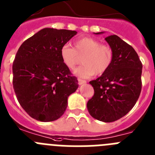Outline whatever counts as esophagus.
<instances>
[{
	"label": "esophagus",
	"instance_id": "obj_1",
	"mask_svg": "<svg viewBox=\"0 0 155 155\" xmlns=\"http://www.w3.org/2000/svg\"><path fill=\"white\" fill-rule=\"evenodd\" d=\"M86 84V81L84 80H82V79H78V84L79 85H82V84Z\"/></svg>",
	"mask_w": 155,
	"mask_h": 155
}]
</instances>
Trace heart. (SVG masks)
Here are the masks:
<instances>
[{
    "instance_id": "heart-1",
    "label": "heart",
    "mask_w": 155,
    "mask_h": 155,
    "mask_svg": "<svg viewBox=\"0 0 155 155\" xmlns=\"http://www.w3.org/2000/svg\"><path fill=\"white\" fill-rule=\"evenodd\" d=\"M60 54L67 68L73 69L80 61L83 65L76 68V76L87 78L94 74L101 75L106 72L113 61V51L106 45H101L97 40L92 38H81L74 42V48L64 45L61 47Z\"/></svg>"
}]
</instances>
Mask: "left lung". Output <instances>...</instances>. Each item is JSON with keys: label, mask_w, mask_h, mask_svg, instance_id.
I'll return each mask as SVG.
<instances>
[{"label": "left lung", "mask_w": 155, "mask_h": 155, "mask_svg": "<svg viewBox=\"0 0 155 155\" xmlns=\"http://www.w3.org/2000/svg\"><path fill=\"white\" fill-rule=\"evenodd\" d=\"M105 41L113 51V61L107 71L89 82L94 94L87 107L94 118L112 122L126 115L137 102L141 91L142 64L134 48L118 36L110 35Z\"/></svg>", "instance_id": "left-lung-1"}]
</instances>
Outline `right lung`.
<instances>
[{"label": "right lung", "mask_w": 155, "mask_h": 155, "mask_svg": "<svg viewBox=\"0 0 155 155\" xmlns=\"http://www.w3.org/2000/svg\"><path fill=\"white\" fill-rule=\"evenodd\" d=\"M77 31L44 28L26 40L13 63V86L18 102L34 119L43 122L60 118L68 98L78 87L63 63L60 51Z\"/></svg>", "instance_id": "right-lung-1"}]
</instances>
